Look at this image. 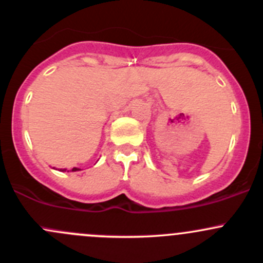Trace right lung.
<instances>
[{"mask_svg": "<svg viewBox=\"0 0 263 263\" xmlns=\"http://www.w3.org/2000/svg\"><path fill=\"white\" fill-rule=\"evenodd\" d=\"M61 171L66 172V169H61ZM76 171H80V169H79V168H72V172H76ZM67 172H68V171H67Z\"/></svg>", "mask_w": 263, "mask_h": 263, "instance_id": "obj_1", "label": "right lung"}]
</instances>
